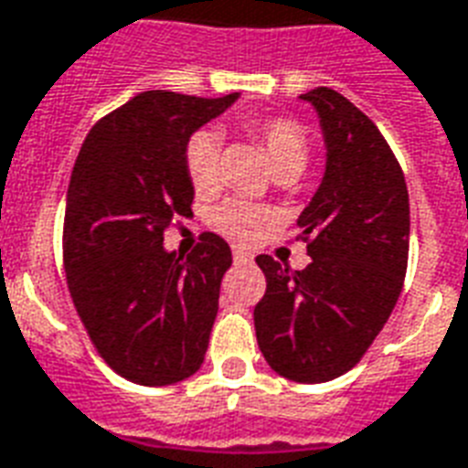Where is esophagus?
<instances>
[{"label": "esophagus", "mask_w": 468, "mask_h": 468, "mask_svg": "<svg viewBox=\"0 0 468 468\" xmlns=\"http://www.w3.org/2000/svg\"><path fill=\"white\" fill-rule=\"evenodd\" d=\"M231 254H234V261L237 263H249L251 261V254H249L244 247H234L231 249Z\"/></svg>", "instance_id": "esophagus-1"}]
</instances>
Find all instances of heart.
<instances>
[{
	"instance_id": "1",
	"label": "heart",
	"mask_w": 468,
	"mask_h": 468,
	"mask_svg": "<svg viewBox=\"0 0 468 468\" xmlns=\"http://www.w3.org/2000/svg\"><path fill=\"white\" fill-rule=\"evenodd\" d=\"M269 154L273 170L279 177H296L303 172L311 157V145L305 128L293 118L273 115V118H259L247 125ZM185 172L189 185L197 192H209L219 177V135L214 130H197L185 145ZM271 212L261 205L247 202V199H229L217 207L212 214V224L221 234H227L239 241H249L263 229Z\"/></svg>"
}]
</instances>
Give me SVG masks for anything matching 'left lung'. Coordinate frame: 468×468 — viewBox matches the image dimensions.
Masks as SVG:
<instances>
[{
    "label": "left lung",
    "instance_id": "obj_1",
    "mask_svg": "<svg viewBox=\"0 0 468 468\" xmlns=\"http://www.w3.org/2000/svg\"><path fill=\"white\" fill-rule=\"evenodd\" d=\"M321 118L328 163L298 217L311 263L293 271L256 256L266 293L256 340L273 372L303 385L335 380L360 363L395 308L410 254V195L378 125L333 88L303 93Z\"/></svg>",
    "mask_w": 468,
    "mask_h": 468
}]
</instances>
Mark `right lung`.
Instances as JSON below:
<instances>
[{"label": "right lung", "mask_w": 468, "mask_h": 468, "mask_svg": "<svg viewBox=\"0 0 468 468\" xmlns=\"http://www.w3.org/2000/svg\"><path fill=\"white\" fill-rule=\"evenodd\" d=\"M239 93L145 90L90 128L73 165L63 269L88 338L121 378L163 388L205 363L231 249L205 231L192 254H167L165 231L192 217L185 145Z\"/></svg>", "instance_id": "add662e5"}]
</instances>
